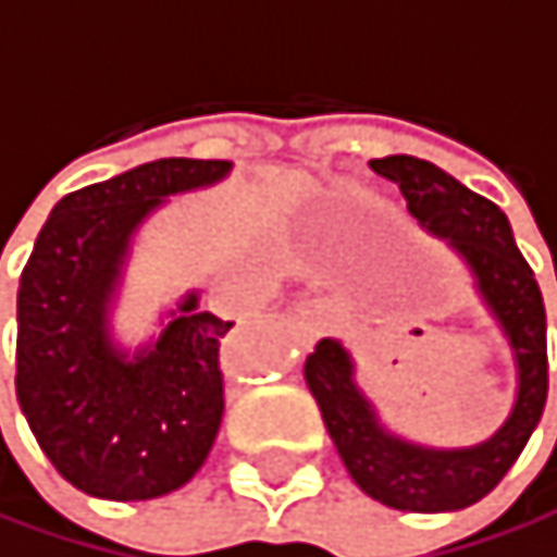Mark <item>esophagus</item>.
Segmentation results:
<instances>
[{
	"instance_id": "obj_1",
	"label": "esophagus",
	"mask_w": 557,
	"mask_h": 557,
	"mask_svg": "<svg viewBox=\"0 0 557 557\" xmlns=\"http://www.w3.org/2000/svg\"><path fill=\"white\" fill-rule=\"evenodd\" d=\"M304 317L310 320V326H317V307H313V304H307V307H304Z\"/></svg>"
}]
</instances>
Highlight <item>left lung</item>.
Instances as JSON below:
<instances>
[{"label":"left lung","instance_id":"8db88e82","mask_svg":"<svg viewBox=\"0 0 557 557\" xmlns=\"http://www.w3.org/2000/svg\"><path fill=\"white\" fill-rule=\"evenodd\" d=\"M370 168L399 184L409 214L449 237L475 273L479 294L498 317L519 363V396L508 422L475 449H422L389 435L352 383V363L336 339L307 356V386L323 412L330 440L370 498L399 511H456L485 498L522 456L548 399L545 304L535 270L515 247L508 218L488 197L412 154H389Z\"/></svg>","mask_w":557,"mask_h":557}]
</instances>
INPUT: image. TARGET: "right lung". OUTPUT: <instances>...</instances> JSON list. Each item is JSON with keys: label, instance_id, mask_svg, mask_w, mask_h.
Instances as JSON below:
<instances>
[{"label": "right lung", "instance_id": "right-lung-1", "mask_svg": "<svg viewBox=\"0 0 557 557\" xmlns=\"http://www.w3.org/2000/svg\"><path fill=\"white\" fill-rule=\"evenodd\" d=\"M231 161L161 158L65 194L18 281L15 396L32 435L78 492L145 502L205 466L224 416L221 349L234 323L190 294L154 349L122 356L104 310L135 227L161 197L221 181Z\"/></svg>", "mask_w": 557, "mask_h": 557}]
</instances>
